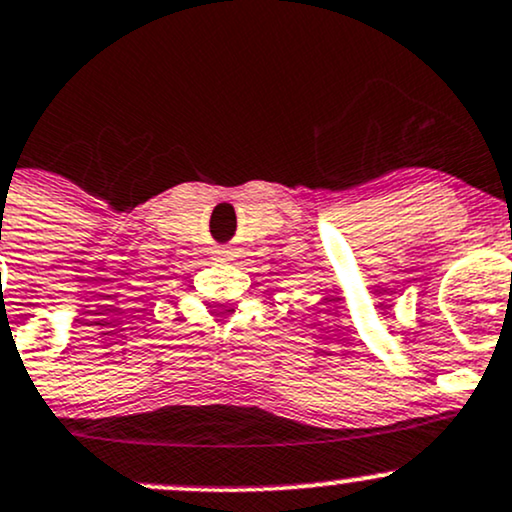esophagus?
Segmentation results:
<instances>
[{"label":"esophagus","mask_w":512,"mask_h":512,"mask_svg":"<svg viewBox=\"0 0 512 512\" xmlns=\"http://www.w3.org/2000/svg\"><path fill=\"white\" fill-rule=\"evenodd\" d=\"M213 257L221 262H228V260H233V252H230L228 247H218V250H213Z\"/></svg>","instance_id":"34e87169"}]
</instances>
